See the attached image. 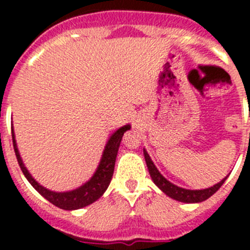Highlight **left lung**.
Segmentation results:
<instances>
[{"instance_id":"1","label":"left lung","mask_w":250,"mask_h":250,"mask_svg":"<svg viewBox=\"0 0 250 250\" xmlns=\"http://www.w3.org/2000/svg\"><path fill=\"white\" fill-rule=\"evenodd\" d=\"M144 156L145 161H146L147 169H149L150 176H151L152 182L155 183L156 187L163 190V193L167 194V196H170L171 199H175L178 202L183 203H200L207 200L208 198H210L214 193L219 190V188L224 184V182L227 180V178H224L220 183L213 185V187L208 188V189H202V190H189V189H184V188L176 187L173 183H170L169 180L164 178L159 173V170L156 169V167L154 165L152 160L150 159L149 154L146 152V150L144 149Z\"/></svg>"}]
</instances>
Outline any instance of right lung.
Returning a JSON list of instances; mask_svg holds the SVG:
<instances>
[{"label":"right lung","instance_id":"1","mask_svg":"<svg viewBox=\"0 0 250 250\" xmlns=\"http://www.w3.org/2000/svg\"><path fill=\"white\" fill-rule=\"evenodd\" d=\"M130 129V125H125V126L120 127L119 130L114 132L111 138L109 139L107 144H106L105 150L103 152V158H101L100 164H99L98 169L90 179L89 182L81 185L80 188H77L75 190L65 191V193H56V191H51L42 185H40L39 183L35 180L31 174L28 173V170L26 169L22 159L20 156L19 149H17L16 140H15V134L12 130V141H13V149L16 152V158L19 161V165L21 167L22 173L26 176L30 184L39 191L41 195L47 199L48 202L56 205L57 208L65 209V210H75V209H80V208L87 207V205L92 204L94 202L100 198L105 190L109 187L110 182H111L112 174H114L115 161H116V155H118V150L120 146L121 139H123L124 132Z\"/></svg>","mask_w":250,"mask_h":250}]
</instances>
